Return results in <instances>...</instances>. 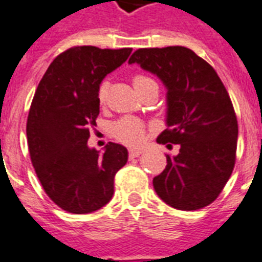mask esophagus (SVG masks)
<instances>
[{
  "mask_svg": "<svg viewBox=\"0 0 262 262\" xmlns=\"http://www.w3.org/2000/svg\"><path fill=\"white\" fill-rule=\"evenodd\" d=\"M142 153V149H129V156L130 157H137Z\"/></svg>",
  "mask_w": 262,
  "mask_h": 262,
  "instance_id": "34e87169",
  "label": "esophagus"
}]
</instances>
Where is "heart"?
<instances>
[{
	"label": "heart",
	"mask_w": 262,
	"mask_h": 262,
	"mask_svg": "<svg viewBox=\"0 0 262 262\" xmlns=\"http://www.w3.org/2000/svg\"><path fill=\"white\" fill-rule=\"evenodd\" d=\"M152 82L149 76L142 75V74H138V75L133 76V86L137 90L138 87L144 86L146 83ZM106 90H107V84L106 83H101L99 87H98V99L99 101H105L106 98ZM114 135L116 137L122 141L124 144L127 145H137V144H141L145 138V129H144V125L137 120H133V118H124L121 120L118 124L114 127Z\"/></svg>",
	"instance_id": "heart-1"
}]
</instances>
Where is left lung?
<instances>
[{"label":"left lung","instance_id":"1","mask_svg":"<svg viewBox=\"0 0 262 262\" xmlns=\"http://www.w3.org/2000/svg\"><path fill=\"white\" fill-rule=\"evenodd\" d=\"M159 78L167 87V129L159 144H179L176 156L153 179L161 201L184 211L215 201L235 163L238 124L222 80L186 47L141 48L129 59Z\"/></svg>","mask_w":262,"mask_h":262}]
</instances>
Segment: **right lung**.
<instances>
[{
    "label": "right lung",
    "mask_w": 262,
    "mask_h": 262,
    "mask_svg": "<svg viewBox=\"0 0 262 262\" xmlns=\"http://www.w3.org/2000/svg\"><path fill=\"white\" fill-rule=\"evenodd\" d=\"M130 52L72 47L55 57L32 101L27 122L32 164L51 201L72 214L107 205L114 176L126 164L124 145L109 142L101 153L87 140L99 114L98 87Z\"/></svg>",
    "instance_id": "right-lung-1"
}]
</instances>
